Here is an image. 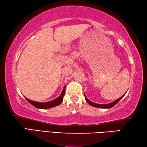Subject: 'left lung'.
<instances>
[{
	"label": "left lung",
	"mask_w": 147,
	"mask_h": 147,
	"mask_svg": "<svg viewBox=\"0 0 147 147\" xmlns=\"http://www.w3.org/2000/svg\"><path fill=\"white\" fill-rule=\"evenodd\" d=\"M84 96H85V98H86V100L87 101V102L90 104V105L92 106L96 107V108H112V107H113L114 106H115V104H117L120 101V100H121L122 98H123V96H124V95L122 96L121 97H120V98H118V99H117L116 100L113 102L109 103V104H96V103L92 102L91 101L89 100V99L86 97L85 94H84Z\"/></svg>",
	"instance_id": "left-lung-1"
}]
</instances>
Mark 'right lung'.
<instances>
[{"label":"right lung","mask_w":147,"mask_h":147,"mask_svg":"<svg viewBox=\"0 0 147 147\" xmlns=\"http://www.w3.org/2000/svg\"><path fill=\"white\" fill-rule=\"evenodd\" d=\"M65 86L63 87V91H62L60 96H58V98L54 99L53 100L50 101V102H35V101L29 100V99L26 98V99L28 102L30 103L32 105H33L34 107H36V108H39V109L51 108L56 106H58L59 104H60L62 102V101H63V96L65 94Z\"/></svg>","instance_id":"1"}]
</instances>
